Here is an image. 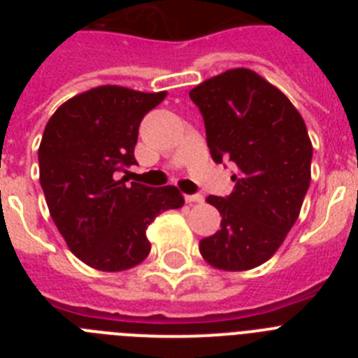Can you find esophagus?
<instances>
[{
    "label": "esophagus",
    "mask_w": 358,
    "mask_h": 358,
    "mask_svg": "<svg viewBox=\"0 0 358 358\" xmlns=\"http://www.w3.org/2000/svg\"><path fill=\"white\" fill-rule=\"evenodd\" d=\"M185 201L188 202V204H194V202H202L204 201V197H202L201 194H194V195H186Z\"/></svg>",
    "instance_id": "34e87169"
}]
</instances>
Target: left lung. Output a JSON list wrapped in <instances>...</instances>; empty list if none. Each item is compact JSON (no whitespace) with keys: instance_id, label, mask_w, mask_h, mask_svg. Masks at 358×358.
Wrapping results in <instances>:
<instances>
[{"instance_id":"8db88e82","label":"left lung","mask_w":358,"mask_h":358,"mask_svg":"<svg viewBox=\"0 0 358 358\" xmlns=\"http://www.w3.org/2000/svg\"><path fill=\"white\" fill-rule=\"evenodd\" d=\"M189 98L215 163L236 164L233 194L206 199L222 220L199 251L222 271L255 268L278 251L299 217L312 163L306 125L285 94L245 68L208 78Z\"/></svg>"}]
</instances>
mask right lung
<instances>
[{"mask_svg":"<svg viewBox=\"0 0 358 358\" xmlns=\"http://www.w3.org/2000/svg\"><path fill=\"white\" fill-rule=\"evenodd\" d=\"M166 93L100 85L73 96L46 123L39 176L57 229L78 260L107 273L141 264L150 252L147 227L185 197L176 186L127 182L138 129Z\"/></svg>","mask_w":358,"mask_h":358,"instance_id":"right-lung-1","label":"right lung"}]
</instances>
